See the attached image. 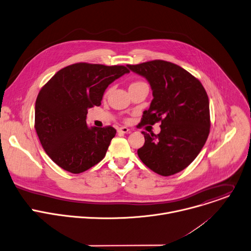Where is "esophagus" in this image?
Wrapping results in <instances>:
<instances>
[{
	"instance_id": "obj_1",
	"label": "esophagus",
	"mask_w": 251,
	"mask_h": 251,
	"mask_svg": "<svg viewBox=\"0 0 251 251\" xmlns=\"http://www.w3.org/2000/svg\"><path fill=\"white\" fill-rule=\"evenodd\" d=\"M118 131H119L120 133H129L131 130H130L129 128L126 127V126H122V127H119V128H118Z\"/></svg>"
}]
</instances>
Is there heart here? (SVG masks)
Here are the masks:
<instances>
[{
    "label": "heart",
    "mask_w": 251,
    "mask_h": 251,
    "mask_svg": "<svg viewBox=\"0 0 251 251\" xmlns=\"http://www.w3.org/2000/svg\"><path fill=\"white\" fill-rule=\"evenodd\" d=\"M134 83H137V82H134ZM132 85H133V83H132Z\"/></svg>",
    "instance_id": "1"
}]
</instances>
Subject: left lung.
I'll return each instance as SVG.
<instances>
[{
    "label": "left lung",
    "mask_w": 251,
    "mask_h": 251,
    "mask_svg": "<svg viewBox=\"0 0 251 251\" xmlns=\"http://www.w3.org/2000/svg\"><path fill=\"white\" fill-rule=\"evenodd\" d=\"M127 68L144 76L152 91L141 124L161 123L158 134L142 132L146 142L138 157L157 175L177 174L199 155L208 137L207 94L198 78L170 62L155 60Z\"/></svg>",
    "instance_id": "left-lung-1"
}]
</instances>
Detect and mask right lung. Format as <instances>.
Listing matches in <instances>:
<instances>
[{
    "instance_id": "1",
    "label": "right lung",
    "mask_w": 251,
    "mask_h": 251,
    "mask_svg": "<svg viewBox=\"0 0 251 251\" xmlns=\"http://www.w3.org/2000/svg\"><path fill=\"white\" fill-rule=\"evenodd\" d=\"M128 73L124 66L78 63L59 71L42 88L35 128L43 149L60 168L80 174L104 157L117 130L88 126V109L100 105L106 88Z\"/></svg>"
}]
</instances>
